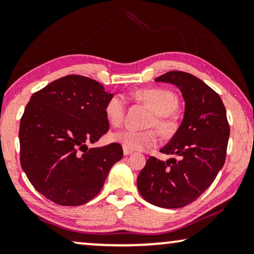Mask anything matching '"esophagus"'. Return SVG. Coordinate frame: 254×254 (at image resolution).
I'll return each instance as SVG.
<instances>
[{
    "mask_svg": "<svg viewBox=\"0 0 254 254\" xmlns=\"http://www.w3.org/2000/svg\"><path fill=\"white\" fill-rule=\"evenodd\" d=\"M131 152H133V150H129V149H127V148H124V155H125V156L130 155Z\"/></svg>",
    "mask_w": 254,
    "mask_h": 254,
    "instance_id": "34e87169",
    "label": "esophagus"
}]
</instances>
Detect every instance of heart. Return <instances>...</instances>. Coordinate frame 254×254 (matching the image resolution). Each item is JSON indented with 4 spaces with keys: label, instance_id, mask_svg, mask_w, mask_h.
Returning a JSON list of instances; mask_svg holds the SVG:
<instances>
[{
    "label": "heart",
    "instance_id": "b5f03b06",
    "mask_svg": "<svg viewBox=\"0 0 254 254\" xmlns=\"http://www.w3.org/2000/svg\"><path fill=\"white\" fill-rule=\"evenodd\" d=\"M135 96L154 112V117L150 118L147 126L157 128L165 137L173 136L178 128L176 119L171 116L178 107V98L175 93L164 89H142L135 92ZM125 113L126 98L123 95L111 97L105 106V116L109 123L114 127L120 126L125 119ZM112 140L129 150H144L158 143L159 135L152 128L145 130L124 128L112 135Z\"/></svg>",
    "mask_w": 254,
    "mask_h": 254
}]
</instances>
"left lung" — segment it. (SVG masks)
I'll list each match as a JSON object with an SVG mask.
<instances>
[{"mask_svg":"<svg viewBox=\"0 0 254 254\" xmlns=\"http://www.w3.org/2000/svg\"><path fill=\"white\" fill-rule=\"evenodd\" d=\"M157 82L178 86L185 99L183 123L161 152L169 161L150 156L137 177L138 192L149 203L182 208L195 201L216 178L225 162L230 126L221 97L185 71L172 70Z\"/></svg>","mask_w":254,"mask_h":254,"instance_id":"left-lung-1","label":"left lung"}]
</instances>
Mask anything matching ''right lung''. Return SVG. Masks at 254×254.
I'll list each match as a JSON object with an SVG mask.
<instances>
[{"mask_svg":"<svg viewBox=\"0 0 254 254\" xmlns=\"http://www.w3.org/2000/svg\"><path fill=\"white\" fill-rule=\"evenodd\" d=\"M112 96L95 79L68 75L31 97L20 119V165L45 197L81 206L100 192L123 147L114 142L88 149L86 143L109 131L105 106Z\"/></svg>","mask_w":254,"mask_h":254,"instance_id":"add662e5","label":"right lung"}]
</instances>
